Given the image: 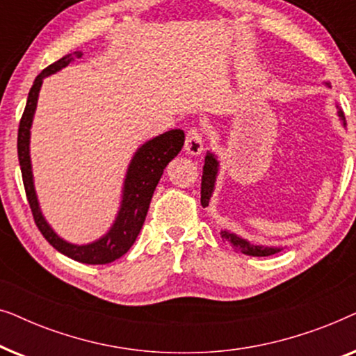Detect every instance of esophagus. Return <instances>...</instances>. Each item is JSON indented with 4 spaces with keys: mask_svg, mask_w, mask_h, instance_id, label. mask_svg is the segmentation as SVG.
<instances>
[{
    "mask_svg": "<svg viewBox=\"0 0 356 356\" xmlns=\"http://www.w3.org/2000/svg\"><path fill=\"white\" fill-rule=\"evenodd\" d=\"M204 149L202 133L197 128H189L186 131V140H184V150L191 155H199Z\"/></svg>",
    "mask_w": 356,
    "mask_h": 356,
    "instance_id": "34e87169",
    "label": "esophagus"
}]
</instances>
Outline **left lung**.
Returning <instances> with one entry per match:
<instances>
[{"instance_id":"8db88e82","label":"left lung","mask_w":356,"mask_h":356,"mask_svg":"<svg viewBox=\"0 0 356 356\" xmlns=\"http://www.w3.org/2000/svg\"><path fill=\"white\" fill-rule=\"evenodd\" d=\"M339 116L342 120H345L342 111H339ZM217 165H218V162L216 160V157H213L212 154H207L206 163H204V170H202V183H201L202 207H207L209 201H211V196L213 191V183H216ZM220 235L223 240L230 243L233 248H236V250H240L243 254H248V256H272V254H275V252L280 251V248H264V246L250 245L246 240H243V238L233 235V233H228V232H222Z\"/></svg>"}]
</instances>
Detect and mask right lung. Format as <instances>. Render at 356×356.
I'll return each mask as SVG.
<instances>
[{"mask_svg": "<svg viewBox=\"0 0 356 356\" xmlns=\"http://www.w3.org/2000/svg\"><path fill=\"white\" fill-rule=\"evenodd\" d=\"M81 51H72L70 55L63 56L61 60L47 66L40 74L35 77L33 86L29 92L26 110H24L21 123H19L17 133V155L19 165H21L24 189L31 206L35 225L45 240L63 254L71 257V259L79 261L82 264H110L128 252L131 246L134 245L143 223L147 216L150 199L155 191V186L160 181L165 167L168 162L178 155L184 144V133L181 129H172L154 138L145 143L138 152H136L133 162L129 165L128 177L124 181L123 204H121L120 213L111 230L102 238V240L92 243V245L77 246L63 241L50 225L43 218L40 207H38L35 191H33L32 170H31V155H29V138H31V124L33 118V111L37 106L38 90H40L42 81L45 76L60 71L61 67L70 65L72 60L81 58Z\"/></svg>", "mask_w": 356, "mask_h": 356, "instance_id": "1", "label": "right lung"}]
</instances>
